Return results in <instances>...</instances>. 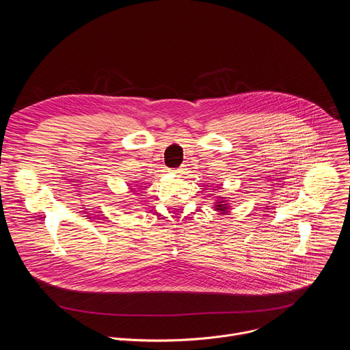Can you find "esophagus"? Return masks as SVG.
<instances>
[{"label":"esophagus","instance_id":"34e87169","mask_svg":"<svg viewBox=\"0 0 350 350\" xmlns=\"http://www.w3.org/2000/svg\"><path fill=\"white\" fill-rule=\"evenodd\" d=\"M174 173H183V169H176V170H173Z\"/></svg>","mask_w":350,"mask_h":350}]
</instances>
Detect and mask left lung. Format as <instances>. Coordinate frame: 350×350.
Returning <instances> with one entry per match:
<instances>
[{
	"mask_svg": "<svg viewBox=\"0 0 350 350\" xmlns=\"http://www.w3.org/2000/svg\"><path fill=\"white\" fill-rule=\"evenodd\" d=\"M224 202H226V201H219V202H216V211L223 212V213H227L228 206H227V204H224Z\"/></svg>",
	"mask_w": 350,
	"mask_h": 350,
	"instance_id": "1",
	"label": "left lung"
}]
</instances>
